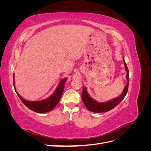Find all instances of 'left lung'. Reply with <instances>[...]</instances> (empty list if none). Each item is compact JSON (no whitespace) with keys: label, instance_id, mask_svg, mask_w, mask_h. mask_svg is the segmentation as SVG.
Masks as SVG:
<instances>
[{"label":"left lung","instance_id":"obj_1","mask_svg":"<svg viewBox=\"0 0 151 151\" xmlns=\"http://www.w3.org/2000/svg\"><path fill=\"white\" fill-rule=\"evenodd\" d=\"M123 62H124L125 70L127 72L126 77H127V79L128 80V83L125 86L124 90H123L122 94L120 95V96L114 99L111 100V101H108L106 103H98V102L95 101L94 100H93L89 96L88 93H87L86 88H83V93H82V96H81L82 100H83V101L85 104L86 108H88L89 111L94 112V113L107 112L109 110H111V109H113L115 107H116L117 105L119 104L123 99H124L127 93L128 88H129V69H128V67L125 62L124 58H123Z\"/></svg>","mask_w":151,"mask_h":151}]
</instances>
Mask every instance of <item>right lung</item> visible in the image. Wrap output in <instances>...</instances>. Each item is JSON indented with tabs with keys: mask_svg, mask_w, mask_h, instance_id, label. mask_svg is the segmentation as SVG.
Masks as SVG:
<instances>
[{
	"mask_svg": "<svg viewBox=\"0 0 151 151\" xmlns=\"http://www.w3.org/2000/svg\"><path fill=\"white\" fill-rule=\"evenodd\" d=\"M14 77V76H13ZM67 81V79H63L59 83L58 87L57 88L56 90L55 91V92L52 94L47 99L42 100L41 101H27V100L24 99L22 97L18 94L17 91L15 89L16 92L17 93L18 96L21 100V101L26 106L28 107L31 110L35 111L38 113H46L51 111L56 106V105L58 104V103L60 101L62 95L63 94V86H64L65 82ZM13 84L14 87V79L13 78Z\"/></svg>",
	"mask_w": 151,
	"mask_h": 151,
	"instance_id": "add662e5",
	"label": "right lung"
}]
</instances>
